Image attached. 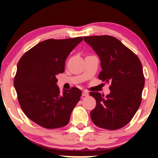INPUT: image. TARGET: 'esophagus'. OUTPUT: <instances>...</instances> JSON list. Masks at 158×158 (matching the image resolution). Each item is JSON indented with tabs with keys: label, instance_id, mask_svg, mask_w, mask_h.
I'll return each instance as SVG.
<instances>
[{
	"label": "esophagus",
	"instance_id": "esophagus-1",
	"mask_svg": "<svg viewBox=\"0 0 158 158\" xmlns=\"http://www.w3.org/2000/svg\"><path fill=\"white\" fill-rule=\"evenodd\" d=\"M82 96L83 97H87V96H88V93L87 91H85V90H84V91L82 92Z\"/></svg>",
	"mask_w": 158,
	"mask_h": 158
}]
</instances>
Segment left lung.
Masks as SVG:
<instances>
[{
    "label": "left lung",
    "mask_w": 158,
    "mask_h": 158,
    "mask_svg": "<svg viewBox=\"0 0 158 158\" xmlns=\"http://www.w3.org/2000/svg\"><path fill=\"white\" fill-rule=\"evenodd\" d=\"M97 52L102 70L99 79L110 83V93L106 97L99 92H90L97 102L90 112L96 126L108 130H117L128 124L138 110L145 85L141 61L136 54L113 36L84 37Z\"/></svg>",
    "instance_id": "obj_1"
}]
</instances>
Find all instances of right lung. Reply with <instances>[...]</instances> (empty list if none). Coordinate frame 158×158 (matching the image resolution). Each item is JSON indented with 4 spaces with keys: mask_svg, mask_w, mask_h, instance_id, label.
Here are the masks:
<instances>
[{
    "mask_svg": "<svg viewBox=\"0 0 158 158\" xmlns=\"http://www.w3.org/2000/svg\"><path fill=\"white\" fill-rule=\"evenodd\" d=\"M83 37L48 39L25 52L18 63L14 86L23 112L43 128L68 124L81 91L72 88L61 93L56 76L64 71L65 60Z\"/></svg>",
    "mask_w": 158,
    "mask_h": 158,
    "instance_id": "right-lung-1",
    "label": "right lung"
}]
</instances>
